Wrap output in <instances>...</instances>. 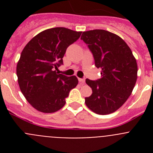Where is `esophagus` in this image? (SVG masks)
Segmentation results:
<instances>
[{"instance_id": "esophagus-1", "label": "esophagus", "mask_w": 153, "mask_h": 153, "mask_svg": "<svg viewBox=\"0 0 153 153\" xmlns=\"http://www.w3.org/2000/svg\"><path fill=\"white\" fill-rule=\"evenodd\" d=\"M79 82L81 85H83L85 83V79H80L79 78Z\"/></svg>"}]
</instances>
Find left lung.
<instances>
[{
    "label": "left lung",
    "mask_w": 153,
    "mask_h": 153,
    "mask_svg": "<svg viewBox=\"0 0 153 153\" xmlns=\"http://www.w3.org/2000/svg\"><path fill=\"white\" fill-rule=\"evenodd\" d=\"M81 39L88 45L101 70L97 81L86 79L93 90L85 98L86 106L97 114L114 113L125 103L137 79V63L129 47L120 36L105 30L84 31Z\"/></svg>",
    "instance_id": "8db88e82"
}]
</instances>
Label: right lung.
<instances>
[{"label": "right lung", "instance_id": "right-lung-1", "mask_svg": "<svg viewBox=\"0 0 153 153\" xmlns=\"http://www.w3.org/2000/svg\"><path fill=\"white\" fill-rule=\"evenodd\" d=\"M81 31L54 27L33 36L21 52L17 64L18 84L27 102L38 111L52 113L66 103L78 84L75 76L57 74L67 48L79 39Z\"/></svg>", "mask_w": 153, "mask_h": 153}]
</instances>
